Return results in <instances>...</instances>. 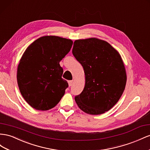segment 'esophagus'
Segmentation results:
<instances>
[{
  "mask_svg": "<svg viewBox=\"0 0 150 150\" xmlns=\"http://www.w3.org/2000/svg\"><path fill=\"white\" fill-rule=\"evenodd\" d=\"M72 83H73V81H68V84H69V86H72Z\"/></svg>",
  "mask_w": 150,
  "mask_h": 150,
  "instance_id": "1",
  "label": "esophagus"
}]
</instances>
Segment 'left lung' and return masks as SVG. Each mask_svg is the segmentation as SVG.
<instances>
[{
  "mask_svg": "<svg viewBox=\"0 0 150 150\" xmlns=\"http://www.w3.org/2000/svg\"><path fill=\"white\" fill-rule=\"evenodd\" d=\"M72 54L82 65L85 75L84 90L75 96L79 108L90 115L110 110L122 96L127 81L118 51L106 41L90 38L75 40Z\"/></svg>",
  "mask_w": 150,
  "mask_h": 150,
  "instance_id": "8db88e82",
  "label": "left lung"
}]
</instances>
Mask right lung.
Instances as JSON below:
<instances>
[{"instance_id":"obj_1","label":"right lung","mask_w":150,"mask_h":150,"mask_svg":"<svg viewBox=\"0 0 150 150\" xmlns=\"http://www.w3.org/2000/svg\"><path fill=\"white\" fill-rule=\"evenodd\" d=\"M73 42L57 36H44L28 47L19 60L17 81L26 102L38 110L55 107L68 83L62 78L59 62L70 51Z\"/></svg>"}]
</instances>
